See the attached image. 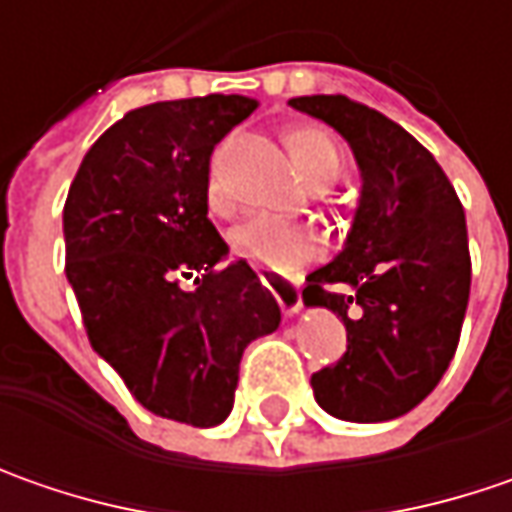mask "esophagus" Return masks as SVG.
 <instances>
[{
	"mask_svg": "<svg viewBox=\"0 0 512 512\" xmlns=\"http://www.w3.org/2000/svg\"><path fill=\"white\" fill-rule=\"evenodd\" d=\"M263 280V286L278 298L280 309H283V315H298L300 309H303V298H300V289L292 283V280L280 278V275H260Z\"/></svg>",
	"mask_w": 512,
	"mask_h": 512,
	"instance_id": "34e87169",
	"label": "esophagus"
}]
</instances>
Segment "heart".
I'll list each match as a JSON object with an SVG mask.
<instances>
[{
    "mask_svg": "<svg viewBox=\"0 0 512 512\" xmlns=\"http://www.w3.org/2000/svg\"><path fill=\"white\" fill-rule=\"evenodd\" d=\"M289 148L309 186H329L341 174L344 151L329 131L298 128L289 134ZM209 203L214 209H226L217 177L209 180ZM229 246L234 257L252 263L263 272L292 275L298 266L318 255L321 240L298 220H286L278 214H252L229 232Z\"/></svg>",
    "mask_w": 512,
    "mask_h": 512,
    "instance_id": "b5f03b06",
    "label": "heart"
}]
</instances>
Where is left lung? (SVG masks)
<instances>
[{"label":"left lung","mask_w":512,"mask_h":512,"mask_svg":"<svg viewBox=\"0 0 512 512\" xmlns=\"http://www.w3.org/2000/svg\"><path fill=\"white\" fill-rule=\"evenodd\" d=\"M289 105L332 125L361 168L344 249L303 289L306 306L346 326L344 358L312 375V392L341 421H389L418 407L456 355L470 300L464 209L433 154L384 114L344 94Z\"/></svg>","instance_id":"obj_1"}]
</instances>
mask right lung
<instances>
[{
  "mask_svg": "<svg viewBox=\"0 0 512 512\" xmlns=\"http://www.w3.org/2000/svg\"><path fill=\"white\" fill-rule=\"evenodd\" d=\"M257 108L240 94L128 111L88 148L62 232L65 275L94 352L154 415L214 427L232 412L243 349L280 306L209 220V160ZM194 277L197 290H183Z\"/></svg>",
  "mask_w": 512,
  "mask_h": 512,
  "instance_id": "add662e5",
  "label": "right lung"
}]
</instances>
